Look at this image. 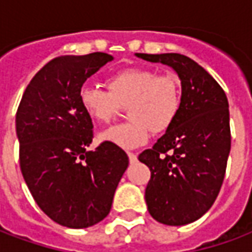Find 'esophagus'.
<instances>
[{"label":"esophagus","mask_w":252,"mask_h":252,"mask_svg":"<svg viewBox=\"0 0 252 252\" xmlns=\"http://www.w3.org/2000/svg\"><path fill=\"white\" fill-rule=\"evenodd\" d=\"M128 158H129V162H131V163H136L137 162V157L135 154L128 153Z\"/></svg>","instance_id":"1"}]
</instances>
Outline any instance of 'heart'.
<instances>
[{
  "label": "heart",
  "mask_w": 252,
  "mask_h": 252,
  "mask_svg": "<svg viewBox=\"0 0 252 252\" xmlns=\"http://www.w3.org/2000/svg\"><path fill=\"white\" fill-rule=\"evenodd\" d=\"M107 90L82 85L78 93L79 105L94 121L109 123L128 104L129 120L106 129L101 142L123 150H133L146 144L151 131L164 132L181 109V86L173 74H158L153 68L129 67L115 72L106 79Z\"/></svg>",
  "instance_id": "obj_1"
}]
</instances>
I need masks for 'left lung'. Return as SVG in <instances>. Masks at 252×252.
I'll use <instances>...</instances> for the list:
<instances>
[{
    "label": "left lung",
    "instance_id": "left-lung-1",
    "mask_svg": "<svg viewBox=\"0 0 252 252\" xmlns=\"http://www.w3.org/2000/svg\"><path fill=\"white\" fill-rule=\"evenodd\" d=\"M135 55L171 67L181 81L180 113L139 160L151 171L146 188L150 215L166 225H185L209 211L224 181L231 150L227 95L204 67L185 55Z\"/></svg>",
    "mask_w": 252,
    "mask_h": 252
}]
</instances>
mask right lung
<instances>
[{"mask_svg":"<svg viewBox=\"0 0 252 252\" xmlns=\"http://www.w3.org/2000/svg\"><path fill=\"white\" fill-rule=\"evenodd\" d=\"M110 61L105 52L52 59L32 78L17 109L25 184L41 211L64 227L88 228L104 220L129 163L112 143L88 151L93 123L78 98L85 81Z\"/></svg>","mask_w":252,"mask_h":252,"instance_id":"obj_1","label":"right lung"}]
</instances>
